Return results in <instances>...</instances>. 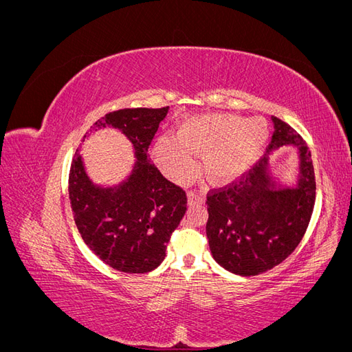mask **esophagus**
Wrapping results in <instances>:
<instances>
[{"label": "esophagus", "instance_id": "esophagus-1", "mask_svg": "<svg viewBox=\"0 0 352 352\" xmlns=\"http://www.w3.org/2000/svg\"><path fill=\"white\" fill-rule=\"evenodd\" d=\"M188 201H189L190 206H194V204H202V202L206 201V197L202 195V194L189 192V194H188Z\"/></svg>", "mask_w": 352, "mask_h": 352}]
</instances>
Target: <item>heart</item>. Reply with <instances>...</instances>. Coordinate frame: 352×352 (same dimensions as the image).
Segmentation results:
<instances>
[{
    "mask_svg": "<svg viewBox=\"0 0 352 352\" xmlns=\"http://www.w3.org/2000/svg\"><path fill=\"white\" fill-rule=\"evenodd\" d=\"M269 133V123L261 117L199 116L180 126L176 138H160L155 157L170 177L185 180L195 172L193 154H204L206 175L212 182L225 184L242 176L255 164Z\"/></svg>",
    "mask_w": 352,
    "mask_h": 352,
    "instance_id": "b5f03b06",
    "label": "heart"
}]
</instances>
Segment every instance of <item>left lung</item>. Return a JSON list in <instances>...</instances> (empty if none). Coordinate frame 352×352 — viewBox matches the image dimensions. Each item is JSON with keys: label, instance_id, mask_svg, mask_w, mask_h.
Returning <instances> with one entry per match:
<instances>
[{"label": "left lung", "instance_id": "obj_1", "mask_svg": "<svg viewBox=\"0 0 352 352\" xmlns=\"http://www.w3.org/2000/svg\"><path fill=\"white\" fill-rule=\"evenodd\" d=\"M260 162L238 182L207 197L206 226L210 251L223 269L257 276L280 264L301 242L316 201L311 153L302 138L278 117ZM283 146L297 148L298 166L292 183L272 176L270 154Z\"/></svg>", "mask_w": 352, "mask_h": 352}]
</instances>
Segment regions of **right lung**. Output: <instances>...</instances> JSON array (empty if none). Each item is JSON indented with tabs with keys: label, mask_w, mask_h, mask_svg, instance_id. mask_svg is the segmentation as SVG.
Here are the masks:
<instances>
[{
	"label": "right lung",
	"mask_w": 352,
	"mask_h": 352,
	"mask_svg": "<svg viewBox=\"0 0 352 352\" xmlns=\"http://www.w3.org/2000/svg\"><path fill=\"white\" fill-rule=\"evenodd\" d=\"M167 113L168 107L126 109L95 122V131L113 127L132 144L136 160L122 182L95 184L79 153L72 163L69 198L80 236L97 257L123 273L157 269L186 212L185 190L168 182L148 154Z\"/></svg>",
	"instance_id": "add662e5"
}]
</instances>
